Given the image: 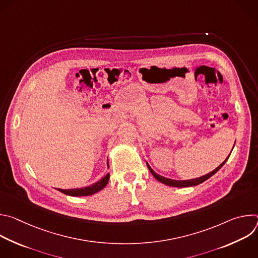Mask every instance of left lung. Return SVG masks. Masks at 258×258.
<instances>
[{
	"label": "left lung",
	"instance_id": "obj_1",
	"mask_svg": "<svg viewBox=\"0 0 258 258\" xmlns=\"http://www.w3.org/2000/svg\"><path fill=\"white\" fill-rule=\"evenodd\" d=\"M234 146H235V145H234ZM230 155H231V153H230ZM230 155L225 159V161H224L223 163H220V164H219L215 169H213V170H212V171H210L209 173L204 174V175H202V176H200V177L191 178V179H186V180H177V179H171V178H168V177H164V176H162V175H160V174L156 173V172L151 168V166L148 164V162H146V163H147V166H148L149 170L151 171V173L153 174V176H154L157 180H159L160 182L164 183V185L170 186V187H175V188H185V187H193V186H197V185H199V183H201V182L205 181L206 179H208L210 176H212L214 173H216L220 168H222V167L224 166V164H225V163L227 162V160L229 159Z\"/></svg>",
	"mask_w": 258,
	"mask_h": 258
}]
</instances>
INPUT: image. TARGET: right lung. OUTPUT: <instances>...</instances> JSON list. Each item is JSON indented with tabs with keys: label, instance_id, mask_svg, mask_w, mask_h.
Wrapping results in <instances>:
<instances>
[{
	"label": "right lung",
	"instance_id": "1",
	"mask_svg": "<svg viewBox=\"0 0 258 258\" xmlns=\"http://www.w3.org/2000/svg\"><path fill=\"white\" fill-rule=\"evenodd\" d=\"M108 164V162H107ZM109 177H110V174L107 173L104 177H102L100 180L96 181L95 183H93V185L91 186H88V187H85V188H77V189H68V190H65V189H57L58 191L62 192L63 194L65 195H68V196H73V197H77V196H90V195H93V194H96L97 192L103 190L106 185L108 183V180H109Z\"/></svg>",
	"mask_w": 258,
	"mask_h": 258
}]
</instances>
